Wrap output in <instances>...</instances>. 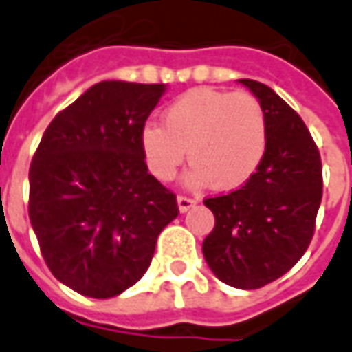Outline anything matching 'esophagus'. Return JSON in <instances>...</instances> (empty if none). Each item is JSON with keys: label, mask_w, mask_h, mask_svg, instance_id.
I'll use <instances>...</instances> for the list:
<instances>
[{"label": "esophagus", "mask_w": 352, "mask_h": 352, "mask_svg": "<svg viewBox=\"0 0 352 352\" xmlns=\"http://www.w3.org/2000/svg\"><path fill=\"white\" fill-rule=\"evenodd\" d=\"M177 203H179V210H181V212H186V210L192 209V207H194L197 201L194 199V197L179 196V197H177Z\"/></svg>", "instance_id": "obj_1"}]
</instances>
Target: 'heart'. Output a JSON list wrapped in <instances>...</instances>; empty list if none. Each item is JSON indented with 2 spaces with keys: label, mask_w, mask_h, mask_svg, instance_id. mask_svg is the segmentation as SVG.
Masks as SVG:
<instances>
[{
  "label": "heart",
  "mask_w": 352,
  "mask_h": 352,
  "mask_svg": "<svg viewBox=\"0 0 352 352\" xmlns=\"http://www.w3.org/2000/svg\"><path fill=\"white\" fill-rule=\"evenodd\" d=\"M142 151L147 168L168 183L186 158L194 166L186 181L235 190L254 177L269 145V126L261 102L246 91L192 89L164 113V126L142 129Z\"/></svg>",
  "instance_id": "b5f03b06"
}]
</instances>
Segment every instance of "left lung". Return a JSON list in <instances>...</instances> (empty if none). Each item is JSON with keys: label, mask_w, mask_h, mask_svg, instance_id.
<instances>
[{"label": "left lung", "mask_w": 352, "mask_h": 352, "mask_svg": "<svg viewBox=\"0 0 352 352\" xmlns=\"http://www.w3.org/2000/svg\"><path fill=\"white\" fill-rule=\"evenodd\" d=\"M241 83L267 116V155L248 183L203 201L214 214L203 256L220 282L259 289L293 269L308 250L322 197V166L308 126L282 96L256 80Z\"/></svg>", "instance_id": "1"}]
</instances>
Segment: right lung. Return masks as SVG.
Returning a JSON list of instances; mask_svg holds the SVG:
<instances>
[{"mask_svg": "<svg viewBox=\"0 0 352 352\" xmlns=\"http://www.w3.org/2000/svg\"><path fill=\"white\" fill-rule=\"evenodd\" d=\"M162 83H95L48 124L30 166V220L57 280L111 298L145 274L177 196L147 169L142 129Z\"/></svg>", "mask_w": 352, "mask_h": 352, "instance_id": "add662e5", "label": "right lung"}]
</instances>
